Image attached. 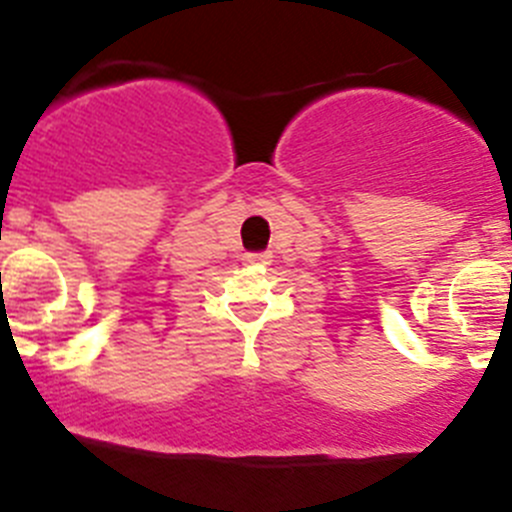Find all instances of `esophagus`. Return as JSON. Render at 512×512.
<instances>
[{"label":"esophagus","mask_w":512,"mask_h":512,"mask_svg":"<svg viewBox=\"0 0 512 512\" xmlns=\"http://www.w3.org/2000/svg\"><path fill=\"white\" fill-rule=\"evenodd\" d=\"M245 262H250V265H265L267 255L265 252H250V255H245Z\"/></svg>","instance_id":"1"}]
</instances>
